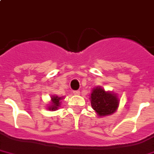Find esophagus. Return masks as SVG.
<instances>
[{
  "label": "esophagus",
  "mask_w": 154,
  "mask_h": 154,
  "mask_svg": "<svg viewBox=\"0 0 154 154\" xmlns=\"http://www.w3.org/2000/svg\"><path fill=\"white\" fill-rule=\"evenodd\" d=\"M73 93L76 95H80V91H74Z\"/></svg>",
  "instance_id": "1"
}]
</instances>
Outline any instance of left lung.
Masks as SVG:
<instances>
[{
    "instance_id": "8db88e82",
    "label": "left lung",
    "mask_w": 154,
    "mask_h": 154,
    "mask_svg": "<svg viewBox=\"0 0 154 154\" xmlns=\"http://www.w3.org/2000/svg\"><path fill=\"white\" fill-rule=\"evenodd\" d=\"M92 109L99 117L113 114L118 109L120 99L113 91H105L101 86L94 88L90 95Z\"/></svg>"
}]
</instances>
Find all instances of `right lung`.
I'll return each mask as SVG.
<instances>
[{"label":"right lung","instance_id":"1","mask_svg":"<svg viewBox=\"0 0 154 154\" xmlns=\"http://www.w3.org/2000/svg\"><path fill=\"white\" fill-rule=\"evenodd\" d=\"M64 99V97H59L56 95H52L51 96V100L48 104L47 109L51 111L57 110L61 105V101Z\"/></svg>","mask_w":154,"mask_h":154}]
</instances>
